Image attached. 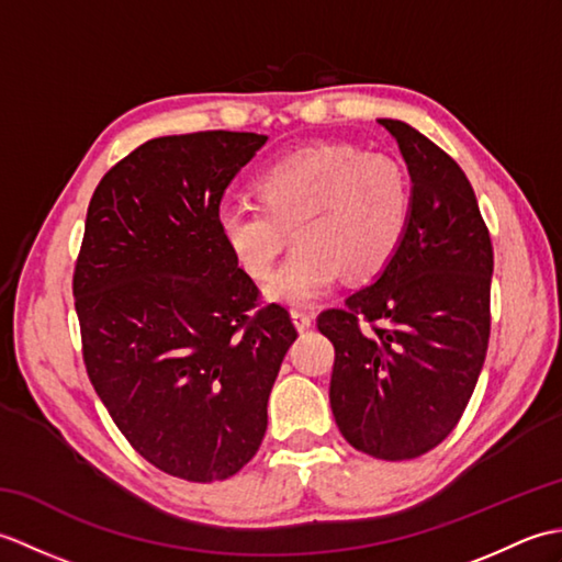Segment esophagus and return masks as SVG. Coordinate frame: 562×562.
Masks as SVG:
<instances>
[{
	"mask_svg": "<svg viewBox=\"0 0 562 562\" xmlns=\"http://www.w3.org/2000/svg\"><path fill=\"white\" fill-rule=\"evenodd\" d=\"M292 321L296 330H308L314 326V314L312 312H304V308H292Z\"/></svg>",
	"mask_w": 562,
	"mask_h": 562,
	"instance_id": "esophagus-1",
	"label": "esophagus"
}]
</instances>
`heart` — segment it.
<instances>
[{"instance_id": "heart-1", "label": "heart", "mask_w": 562, "mask_h": 562, "mask_svg": "<svg viewBox=\"0 0 562 562\" xmlns=\"http://www.w3.org/2000/svg\"><path fill=\"white\" fill-rule=\"evenodd\" d=\"M258 202H224L217 226L236 266L266 280L284 244L296 248L272 274L268 294L308 304L345 272L369 280L396 258L413 214V183L389 154L316 145L266 166Z\"/></svg>"}]
</instances>
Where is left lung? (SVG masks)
<instances>
[{
    "instance_id": "8db88e82",
    "label": "left lung",
    "mask_w": 562,
    "mask_h": 562,
    "mask_svg": "<svg viewBox=\"0 0 562 562\" xmlns=\"http://www.w3.org/2000/svg\"><path fill=\"white\" fill-rule=\"evenodd\" d=\"M413 181L403 246L374 284L318 314L336 348L330 408L355 449L384 461L445 441L479 384L491 340L493 241L469 178L445 149L401 121Z\"/></svg>"
}]
</instances>
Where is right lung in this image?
<instances>
[{"mask_svg":"<svg viewBox=\"0 0 562 562\" xmlns=\"http://www.w3.org/2000/svg\"><path fill=\"white\" fill-rule=\"evenodd\" d=\"M266 135L157 137L101 178L71 278L87 374L159 471L224 481L256 457L296 328L236 266L217 226L226 186Z\"/></svg>","mask_w":562,"mask_h":562,"instance_id":"1","label":"right lung"}]
</instances>
